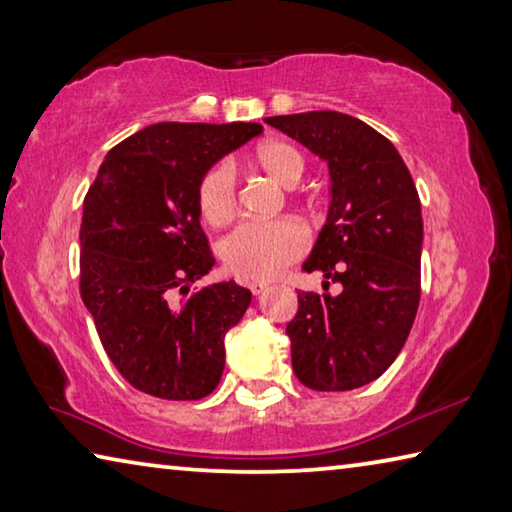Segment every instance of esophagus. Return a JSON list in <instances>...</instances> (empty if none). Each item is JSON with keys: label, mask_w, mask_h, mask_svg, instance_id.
I'll return each instance as SVG.
<instances>
[{"label": "esophagus", "mask_w": 512, "mask_h": 512, "mask_svg": "<svg viewBox=\"0 0 512 512\" xmlns=\"http://www.w3.org/2000/svg\"><path fill=\"white\" fill-rule=\"evenodd\" d=\"M248 289H250V293H253V296H262V293L268 289V284L266 282H250Z\"/></svg>", "instance_id": "34e87169"}]
</instances>
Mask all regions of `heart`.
I'll return each instance as SVG.
<instances>
[{
    "label": "heart",
    "instance_id": "b5f03b06",
    "mask_svg": "<svg viewBox=\"0 0 512 512\" xmlns=\"http://www.w3.org/2000/svg\"><path fill=\"white\" fill-rule=\"evenodd\" d=\"M257 167L284 187H296L307 171L305 155L289 142H266L255 151ZM198 210L210 225L228 223L237 212V173L230 160L216 162L198 185ZM309 235L293 219L248 221L230 232L221 244L228 271L241 280L268 282L280 277L305 255Z\"/></svg>",
    "mask_w": 512,
    "mask_h": 512
}]
</instances>
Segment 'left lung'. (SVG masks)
<instances>
[{"label":"left lung","instance_id":"8db88e82","mask_svg":"<svg viewBox=\"0 0 512 512\" xmlns=\"http://www.w3.org/2000/svg\"><path fill=\"white\" fill-rule=\"evenodd\" d=\"M329 171V207L307 262L341 293H298L287 325L296 377L314 391H352L397 359L420 305L422 210L395 146L334 110L266 117ZM329 287V282H323Z\"/></svg>","mask_w":512,"mask_h":512}]
</instances>
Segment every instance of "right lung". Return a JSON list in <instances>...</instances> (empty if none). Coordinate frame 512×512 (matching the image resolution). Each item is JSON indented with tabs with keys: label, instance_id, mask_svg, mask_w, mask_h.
<instances>
[{
	"label": "right lung",
	"instance_id": "obj_1",
	"mask_svg": "<svg viewBox=\"0 0 512 512\" xmlns=\"http://www.w3.org/2000/svg\"><path fill=\"white\" fill-rule=\"evenodd\" d=\"M262 135L250 121H160L110 149L83 201L81 298L128 384L160 400H201L219 386L223 339L253 293L212 271L198 185L223 155Z\"/></svg>",
	"mask_w": 512,
	"mask_h": 512
}]
</instances>
